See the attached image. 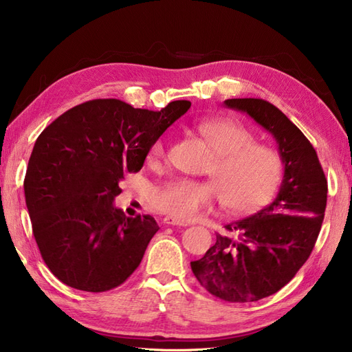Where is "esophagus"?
I'll return each mask as SVG.
<instances>
[{"label": "esophagus", "instance_id": "esophagus-1", "mask_svg": "<svg viewBox=\"0 0 352 352\" xmlns=\"http://www.w3.org/2000/svg\"><path fill=\"white\" fill-rule=\"evenodd\" d=\"M162 222H164V225H173V226H187L184 222H181V220H178V219L173 217V216H165V217L162 219Z\"/></svg>", "mask_w": 352, "mask_h": 352}]
</instances>
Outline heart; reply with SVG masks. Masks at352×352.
Segmentation results:
<instances>
[{"label":"heart","mask_w":352,"mask_h":352,"mask_svg":"<svg viewBox=\"0 0 352 352\" xmlns=\"http://www.w3.org/2000/svg\"><path fill=\"white\" fill-rule=\"evenodd\" d=\"M196 130L214 155L207 169L213 181H166L152 197L156 210L178 220H191L209 212L217 194L232 213L255 212L274 197L284 174V161L277 149L256 143L250 129L232 119L203 120ZM165 151V139H158L149 149L148 161L158 164Z\"/></svg>","instance_id":"obj_1"}]
</instances>
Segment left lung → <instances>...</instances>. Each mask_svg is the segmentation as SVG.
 <instances>
[{"instance_id": "obj_1", "label": "left lung", "mask_w": 352, "mask_h": 352, "mask_svg": "<svg viewBox=\"0 0 352 352\" xmlns=\"http://www.w3.org/2000/svg\"><path fill=\"white\" fill-rule=\"evenodd\" d=\"M272 135L284 161L277 197L225 226L191 270L203 287L229 303H250L283 289L307 261L327 209L328 183L318 153L281 110L261 98L225 100Z\"/></svg>"}]
</instances>
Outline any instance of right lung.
I'll use <instances>...</instances> for the list:
<instances>
[{"instance_id":"obj_1","label":"right lung","mask_w":352,"mask_h":352,"mask_svg":"<svg viewBox=\"0 0 352 352\" xmlns=\"http://www.w3.org/2000/svg\"><path fill=\"white\" fill-rule=\"evenodd\" d=\"M191 102L161 111L116 98L65 111L38 135L24 178L32 228L45 264L72 289L101 293L139 267L160 226L113 206L126 173H138L153 143Z\"/></svg>"}]
</instances>
